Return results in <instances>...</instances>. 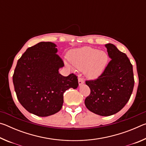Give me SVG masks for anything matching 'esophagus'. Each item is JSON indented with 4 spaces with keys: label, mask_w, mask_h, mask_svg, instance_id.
Here are the masks:
<instances>
[{
    "label": "esophagus",
    "mask_w": 146,
    "mask_h": 146,
    "mask_svg": "<svg viewBox=\"0 0 146 146\" xmlns=\"http://www.w3.org/2000/svg\"><path fill=\"white\" fill-rule=\"evenodd\" d=\"M78 84H79V86L82 85L84 83V79L82 78H80V77L78 78Z\"/></svg>",
    "instance_id": "1"
}]
</instances>
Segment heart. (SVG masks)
<instances>
[{
    "label": "heart",
    "mask_w": 146,
    "mask_h": 146,
    "mask_svg": "<svg viewBox=\"0 0 146 146\" xmlns=\"http://www.w3.org/2000/svg\"><path fill=\"white\" fill-rule=\"evenodd\" d=\"M68 58L73 67L85 70L88 77L97 78L104 72L108 62V54L89 46L69 51Z\"/></svg>",
    "instance_id": "b5f03b06"
}]
</instances>
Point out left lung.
I'll use <instances>...</instances> for the list:
<instances>
[{
    "label": "left lung",
    "instance_id": "left-lung-1",
    "mask_svg": "<svg viewBox=\"0 0 146 146\" xmlns=\"http://www.w3.org/2000/svg\"><path fill=\"white\" fill-rule=\"evenodd\" d=\"M105 46L111 60L97 79L86 81L91 93L84 102L90 111L108 117L120 111L129 101L135 80L127 55L112 44Z\"/></svg>",
    "mask_w": 146,
    "mask_h": 146
}]
</instances>
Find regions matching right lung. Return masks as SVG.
Listing matches in <instances>:
<instances>
[{"label":"right lung","mask_w":146,"mask_h":146,"mask_svg":"<svg viewBox=\"0 0 146 146\" xmlns=\"http://www.w3.org/2000/svg\"><path fill=\"white\" fill-rule=\"evenodd\" d=\"M56 45L41 42L26 49L18 62L13 75L15 91L19 102L28 112L48 117L62 107L64 93L77 88V76H64L58 70L64 66Z\"/></svg>","instance_id":"obj_1"}]
</instances>
